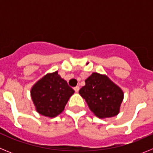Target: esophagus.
<instances>
[{
  "mask_svg": "<svg viewBox=\"0 0 153 153\" xmlns=\"http://www.w3.org/2000/svg\"><path fill=\"white\" fill-rule=\"evenodd\" d=\"M74 90H75L76 92V93H77L78 91H79V87L78 86H75V87H74Z\"/></svg>",
  "mask_w": 153,
  "mask_h": 153,
  "instance_id": "1",
  "label": "esophagus"
}]
</instances>
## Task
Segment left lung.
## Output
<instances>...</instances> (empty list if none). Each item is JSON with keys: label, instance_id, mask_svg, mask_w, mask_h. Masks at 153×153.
I'll return each instance as SVG.
<instances>
[{"label": "left lung", "instance_id": "obj_1", "mask_svg": "<svg viewBox=\"0 0 153 153\" xmlns=\"http://www.w3.org/2000/svg\"><path fill=\"white\" fill-rule=\"evenodd\" d=\"M85 83L79 93L95 116L109 118L118 115L124 97L120 86L106 75L98 73H93Z\"/></svg>", "mask_w": 153, "mask_h": 153}]
</instances>
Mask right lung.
<instances>
[{
    "label": "right lung",
    "mask_w": 153,
    "mask_h": 153,
    "mask_svg": "<svg viewBox=\"0 0 153 153\" xmlns=\"http://www.w3.org/2000/svg\"><path fill=\"white\" fill-rule=\"evenodd\" d=\"M74 93V90L60 77L57 71L46 74L30 90L36 111L50 118L56 117L63 111Z\"/></svg>",
    "instance_id": "obj_1"
}]
</instances>
